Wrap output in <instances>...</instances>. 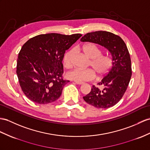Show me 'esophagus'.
Wrapping results in <instances>:
<instances>
[{
	"mask_svg": "<svg viewBox=\"0 0 150 150\" xmlns=\"http://www.w3.org/2000/svg\"><path fill=\"white\" fill-rule=\"evenodd\" d=\"M75 83L77 84V85H83V82H78V81H74Z\"/></svg>",
	"mask_w": 150,
	"mask_h": 150,
	"instance_id": "34e87169",
	"label": "esophagus"
}]
</instances>
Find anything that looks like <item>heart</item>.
Here are the masks:
<instances>
[{"label": "heart", "instance_id": "heart-1", "mask_svg": "<svg viewBox=\"0 0 150 150\" xmlns=\"http://www.w3.org/2000/svg\"><path fill=\"white\" fill-rule=\"evenodd\" d=\"M83 52L91 59L90 65L93 70L91 69H79L76 68L67 72L66 76L69 79L78 82H84L91 81L96 77V72L99 77L104 76L108 72L112 65V61L108 57L101 55V51L93 44H86L82 47ZM73 50H69L65 53L64 57V66L69 68L72 66V56Z\"/></svg>", "mask_w": 150, "mask_h": 150}]
</instances>
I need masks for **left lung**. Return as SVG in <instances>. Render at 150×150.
<instances>
[{"mask_svg": "<svg viewBox=\"0 0 150 150\" xmlns=\"http://www.w3.org/2000/svg\"><path fill=\"white\" fill-rule=\"evenodd\" d=\"M81 41L90 42L104 47L112 57V67L98 85L83 97L86 103L97 108L106 109L117 104L123 96L132 76L131 60L127 47L118 35L106 31L90 32Z\"/></svg>", "mask_w": 150, "mask_h": 150, "instance_id": "left-lung-1", "label": "left lung"}]
</instances>
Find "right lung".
I'll use <instances>...</instances> for the list:
<instances>
[{
	"label": "right lung",
	"mask_w": 150,
	"mask_h": 150,
	"mask_svg": "<svg viewBox=\"0 0 150 150\" xmlns=\"http://www.w3.org/2000/svg\"><path fill=\"white\" fill-rule=\"evenodd\" d=\"M82 36L55 33L30 39L21 47L16 74L23 92L31 101L46 104L57 100L69 82L62 79L65 51Z\"/></svg>",
	"instance_id": "obj_1"
}]
</instances>
